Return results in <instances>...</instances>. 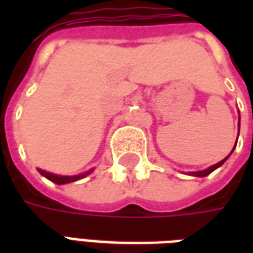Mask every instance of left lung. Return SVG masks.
<instances>
[{
	"mask_svg": "<svg viewBox=\"0 0 253 253\" xmlns=\"http://www.w3.org/2000/svg\"><path fill=\"white\" fill-rule=\"evenodd\" d=\"M232 152H233V150H232ZM232 152H230V153H232ZM229 156H230V154H229ZM229 156H228V157H229ZM228 157H226V159H223L222 161H219V163H217V164L211 165V167H210V168H207V169L199 170V172H191V175H192V176H198V177H203V176L210 175L212 170H215V169H217V168H219V167H221V165H222L223 163H225V161L228 160Z\"/></svg>",
	"mask_w": 253,
	"mask_h": 253,
	"instance_id": "8db88e82",
	"label": "left lung"
}]
</instances>
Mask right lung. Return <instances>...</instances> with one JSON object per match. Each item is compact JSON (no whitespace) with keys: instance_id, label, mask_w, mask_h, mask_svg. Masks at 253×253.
Here are the masks:
<instances>
[{"instance_id":"1","label":"right lung","mask_w":253,"mask_h":253,"mask_svg":"<svg viewBox=\"0 0 253 253\" xmlns=\"http://www.w3.org/2000/svg\"><path fill=\"white\" fill-rule=\"evenodd\" d=\"M39 172H41V175L47 177L48 180H51L52 183H55V184H66V183H70V181H76V180H80V179H83L84 176L89 175L92 170H89V172H86V173H83V175H77V176H58L42 169H39Z\"/></svg>"}]
</instances>
